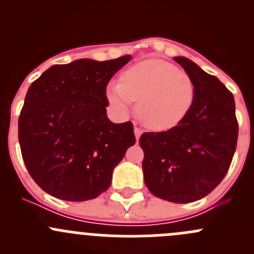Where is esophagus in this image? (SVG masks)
Listing matches in <instances>:
<instances>
[{
  "label": "esophagus",
  "instance_id": "obj_1",
  "mask_svg": "<svg viewBox=\"0 0 254 254\" xmlns=\"http://www.w3.org/2000/svg\"><path fill=\"white\" fill-rule=\"evenodd\" d=\"M134 132H135V137H136V140H139V139H140V136H141V134H142V130L140 129V127H135Z\"/></svg>",
  "mask_w": 254,
  "mask_h": 254
}]
</instances>
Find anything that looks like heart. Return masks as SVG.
<instances>
[{"instance_id": "heart-1", "label": "heart", "mask_w": 254, "mask_h": 254, "mask_svg": "<svg viewBox=\"0 0 254 254\" xmlns=\"http://www.w3.org/2000/svg\"><path fill=\"white\" fill-rule=\"evenodd\" d=\"M195 84L190 76L176 65L148 59L125 70L122 82L107 87L109 102L120 111H129L137 102V117L153 131L178 127L191 112Z\"/></svg>"}]
</instances>
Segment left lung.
Instances as JSON below:
<instances>
[{
    "mask_svg": "<svg viewBox=\"0 0 254 254\" xmlns=\"http://www.w3.org/2000/svg\"><path fill=\"white\" fill-rule=\"evenodd\" d=\"M175 61L195 84V102L182 124L143 132V179L153 195L186 204L211 193L224 179L237 145L238 123L231 92L183 56Z\"/></svg>",
    "mask_w": 254,
    "mask_h": 254,
    "instance_id": "1",
    "label": "left lung"
}]
</instances>
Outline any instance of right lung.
<instances>
[{
	"mask_svg": "<svg viewBox=\"0 0 254 254\" xmlns=\"http://www.w3.org/2000/svg\"><path fill=\"white\" fill-rule=\"evenodd\" d=\"M131 56L54 65L29 87L18 140L30 177L68 201L94 199L112 183L115 166L135 143L131 122L107 117V84Z\"/></svg>",
	"mask_w": 254,
	"mask_h": 254,
	"instance_id": "right-lung-1",
	"label": "right lung"
}]
</instances>
